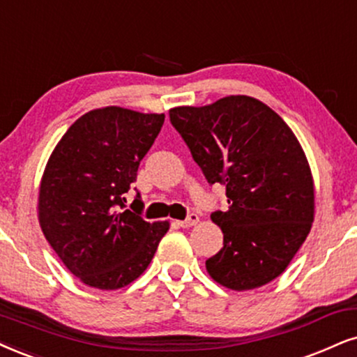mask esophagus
Instances as JSON below:
<instances>
[{
  "label": "esophagus",
  "instance_id": "34e87169",
  "mask_svg": "<svg viewBox=\"0 0 357 357\" xmlns=\"http://www.w3.org/2000/svg\"><path fill=\"white\" fill-rule=\"evenodd\" d=\"M197 223H199V215L190 213L185 220H182V222H177V225L182 227V228H188V227L197 225Z\"/></svg>",
  "mask_w": 357,
  "mask_h": 357
}]
</instances>
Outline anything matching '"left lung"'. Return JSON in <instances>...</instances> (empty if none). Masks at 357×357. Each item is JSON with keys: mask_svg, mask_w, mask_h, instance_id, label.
Segmentation results:
<instances>
[{"mask_svg": "<svg viewBox=\"0 0 357 357\" xmlns=\"http://www.w3.org/2000/svg\"><path fill=\"white\" fill-rule=\"evenodd\" d=\"M210 185H225L228 208L210 215L223 248L206 259L220 284L253 289L286 270L311 230L314 188L300 142L275 111L248 96L170 109Z\"/></svg>", "mask_w": 357, "mask_h": 357, "instance_id": "1", "label": "left lung"}]
</instances>
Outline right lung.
I'll list each match as a JSON object with an SVG mask.
<instances>
[{"label": "right lung", "instance_id": "1", "mask_svg": "<svg viewBox=\"0 0 357 357\" xmlns=\"http://www.w3.org/2000/svg\"><path fill=\"white\" fill-rule=\"evenodd\" d=\"M164 114L96 109L56 145L39 188V223L57 257L82 283L117 289L152 261L167 222L149 223L137 192L126 193L164 126Z\"/></svg>", "mask_w": 357, "mask_h": 357}]
</instances>
